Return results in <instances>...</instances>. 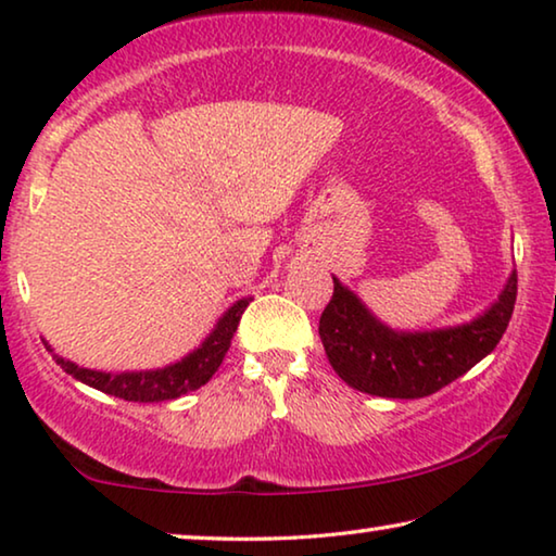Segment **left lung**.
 I'll return each instance as SVG.
<instances>
[{
	"label": "left lung",
	"instance_id": "8db88e82",
	"mask_svg": "<svg viewBox=\"0 0 556 556\" xmlns=\"http://www.w3.org/2000/svg\"><path fill=\"white\" fill-rule=\"evenodd\" d=\"M332 283L318 328L332 370L353 390L392 400L432 395L490 355L517 301V273L511 270L497 301L477 318L434 330H395L336 276Z\"/></svg>",
	"mask_w": 556,
	"mask_h": 556
}]
</instances>
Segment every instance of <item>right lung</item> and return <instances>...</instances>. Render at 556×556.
<instances>
[{"label": "right lung", "instance_id": "obj_1", "mask_svg": "<svg viewBox=\"0 0 556 556\" xmlns=\"http://www.w3.org/2000/svg\"><path fill=\"white\" fill-rule=\"evenodd\" d=\"M253 298H241L228 311L220 315L216 326L206 336L203 343L184 355L181 361L170 363L166 367H156V370H134V372H104L91 370V367H81L66 357L56 355L51 345L45 340L47 350L54 357L56 365H62L64 372H70L84 386L93 390L106 392V395L129 400V403H161V400H176L186 395V392L199 390L201 386L213 378L220 363L230 348V338L238 328V320Z\"/></svg>", "mask_w": 556, "mask_h": 556}]
</instances>
